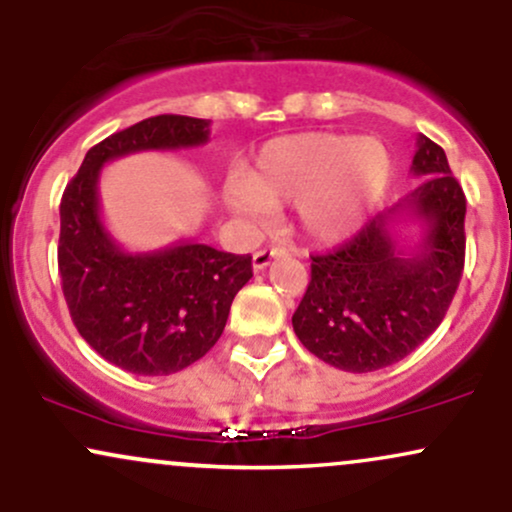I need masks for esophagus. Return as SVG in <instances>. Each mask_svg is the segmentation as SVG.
Wrapping results in <instances>:
<instances>
[{"label": "esophagus", "mask_w": 512, "mask_h": 512, "mask_svg": "<svg viewBox=\"0 0 512 512\" xmlns=\"http://www.w3.org/2000/svg\"><path fill=\"white\" fill-rule=\"evenodd\" d=\"M284 248H264V250H257L255 255H252V269L255 272H262V269H267L269 264H272L274 257H281L284 255Z\"/></svg>", "instance_id": "obj_1"}]
</instances>
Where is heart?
<instances>
[{
  "instance_id": "1",
  "label": "heart",
  "mask_w": 512,
  "mask_h": 512,
  "mask_svg": "<svg viewBox=\"0 0 512 512\" xmlns=\"http://www.w3.org/2000/svg\"><path fill=\"white\" fill-rule=\"evenodd\" d=\"M390 175V154L378 139L303 132L264 144L245 182L226 190V202L248 219L298 204L305 236L334 245L366 226L383 202Z\"/></svg>"
}]
</instances>
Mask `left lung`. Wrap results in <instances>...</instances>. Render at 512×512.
Here are the masks:
<instances>
[{
	"label": "left lung",
	"instance_id": "8db88e82",
	"mask_svg": "<svg viewBox=\"0 0 512 512\" xmlns=\"http://www.w3.org/2000/svg\"><path fill=\"white\" fill-rule=\"evenodd\" d=\"M411 175L424 178L349 243L315 255L293 332L320 361L370 373L409 356L448 313L464 269L467 199L448 156L419 134ZM416 222L409 246L398 228Z\"/></svg>",
	"mask_w": 512,
	"mask_h": 512
}]
</instances>
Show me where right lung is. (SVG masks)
Masks as SVG:
<instances>
[{
  "label": "right lung",
  "instance_id": "right-lung-1",
  "mask_svg": "<svg viewBox=\"0 0 512 512\" xmlns=\"http://www.w3.org/2000/svg\"><path fill=\"white\" fill-rule=\"evenodd\" d=\"M209 120L156 115L110 134L88 151L60 204L64 301L76 330L105 361L134 375H170L219 342L236 293L252 276L250 255L199 240L129 252L101 216L98 180L105 163L142 151L197 149Z\"/></svg>",
  "mask_w": 512,
  "mask_h": 512
}]
</instances>
